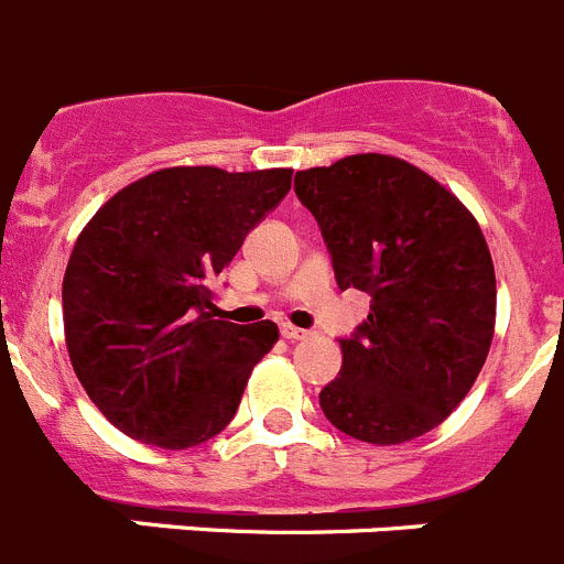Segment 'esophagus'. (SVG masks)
<instances>
[{"instance_id":"esophagus-1","label":"esophagus","mask_w":564,"mask_h":564,"mask_svg":"<svg viewBox=\"0 0 564 564\" xmlns=\"http://www.w3.org/2000/svg\"><path fill=\"white\" fill-rule=\"evenodd\" d=\"M282 336L291 338V341H302V338H311V330H302V327H293V325H282Z\"/></svg>"}]
</instances>
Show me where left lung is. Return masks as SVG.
Listing matches in <instances>:
<instances>
[{
	"instance_id": "left-lung-1",
	"label": "left lung",
	"mask_w": 564,
	"mask_h": 564,
	"mask_svg": "<svg viewBox=\"0 0 564 564\" xmlns=\"http://www.w3.org/2000/svg\"><path fill=\"white\" fill-rule=\"evenodd\" d=\"M341 291L370 296L338 338L341 372L318 392L344 435L392 446L426 435L471 390L495 336L491 253L468 208L390 154H352L296 172Z\"/></svg>"
}]
</instances>
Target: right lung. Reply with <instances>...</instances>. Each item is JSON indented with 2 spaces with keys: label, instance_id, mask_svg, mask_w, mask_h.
Listing matches in <instances>:
<instances>
[{
  "label": "right lung",
  "instance_id": "add662e5",
  "mask_svg": "<svg viewBox=\"0 0 564 564\" xmlns=\"http://www.w3.org/2000/svg\"><path fill=\"white\" fill-rule=\"evenodd\" d=\"M291 174L161 169L87 223L64 273V336L89 401L123 435L188 449L231 423L279 330L212 318V288Z\"/></svg>",
  "mask_w": 564,
  "mask_h": 564
}]
</instances>
